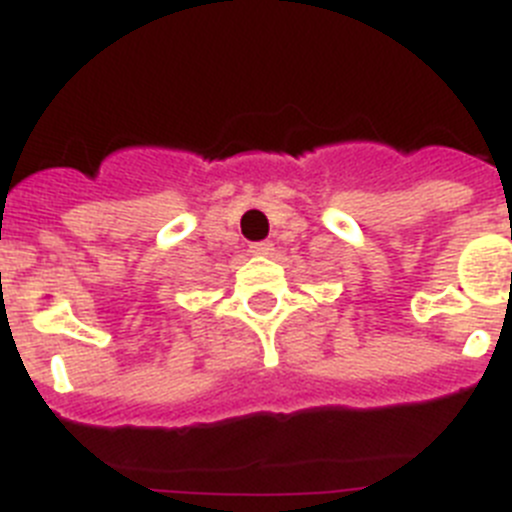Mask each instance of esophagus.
<instances>
[{
  "label": "esophagus",
  "instance_id": "34e87169",
  "mask_svg": "<svg viewBox=\"0 0 512 512\" xmlns=\"http://www.w3.org/2000/svg\"><path fill=\"white\" fill-rule=\"evenodd\" d=\"M252 255H273V245L270 242H255V245L250 247Z\"/></svg>",
  "mask_w": 512,
  "mask_h": 512
}]
</instances>
